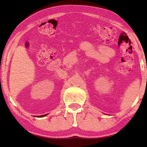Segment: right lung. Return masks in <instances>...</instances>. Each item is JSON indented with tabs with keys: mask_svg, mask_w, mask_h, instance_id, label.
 Returning a JSON list of instances; mask_svg holds the SVG:
<instances>
[{
	"mask_svg": "<svg viewBox=\"0 0 147 147\" xmlns=\"http://www.w3.org/2000/svg\"><path fill=\"white\" fill-rule=\"evenodd\" d=\"M46 116V114H45V115H43V116Z\"/></svg>",
	"mask_w": 147,
	"mask_h": 147,
	"instance_id": "1",
	"label": "right lung"
}]
</instances>
